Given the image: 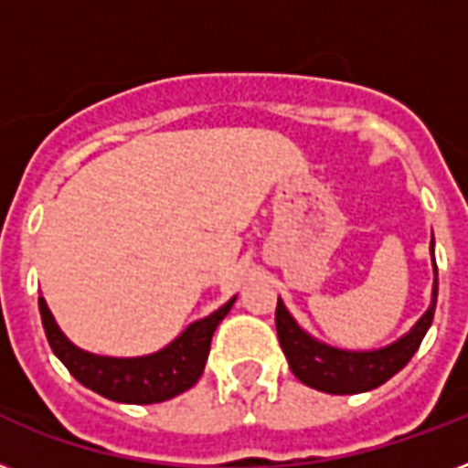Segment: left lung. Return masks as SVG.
Here are the masks:
<instances>
[{
	"label": "left lung",
	"instance_id": "1",
	"mask_svg": "<svg viewBox=\"0 0 468 468\" xmlns=\"http://www.w3.org/2000/svg\"><path fill=\"white\" fill-rule=\"evenodd\" d=\"M430 257H432V299H430L428 311L422 313L406 335L391 345L377 349H342L333 347L327 342L313 337L308 330L296 323L284 301H277V335L279 345L284 349L289 367L293 377L301 384L311 386L315 391L335 393V396H352V393H364L386 384L388 378L396 377L410 356L418 352L422 337L432 325L437 306V264H435V238L430 240Z\"/></svg>",
	"mask_w": 468,
	"mask_h": 468
}]
</instances>
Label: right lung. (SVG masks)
Returning <instances> with one entry per match:
<instances>
[{"label": "right lung", "mask_w": 468, "mask_h": 468, "mask_svg": "<svg viewBox=\"0 0 468 468\" xmlns=\"http://www.w3.org/2000/svg\"><path fill=\"white\" fill-rule=\"evenodd\" d=\"M235 299L238 296L211 315L194 320L182 335H176L162 349L143 356H106L77 347L55 323L43 296L38 299V308L50 349L80 384L116 403L148 406L175 399L197 384L198 377L204 374L213 333L233 308Z\"/></svg>", "instance_id": "1"}]
</instances>
